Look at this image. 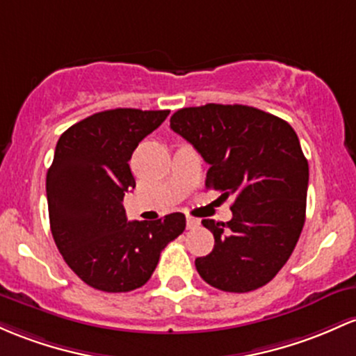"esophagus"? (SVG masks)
Wrapping results in <instances>:
<instances>
[{
  "label": "esophagus",
  "mask_w": 356,
  "mask_h": 356,
  "mask_svg": "<svg viewBox=\"0 0 356 356\" xmlns=\"http://www.w3.org/2000/svg\"><path fill=\"white\" fill-rule=\"evenodd\" d=\"M186 225H187V228L193 229V228H196V226L199 225V220H196V218H193V216H187L186 218Z\"/></svg>",
  "instance_id": "34e87169"
}]
</instances>
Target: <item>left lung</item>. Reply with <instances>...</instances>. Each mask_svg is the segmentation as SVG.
I'll return each instance as SVG.
<instances>
[{"instance_id": "obj_1", "label": "left lung", "mask_w": 356, "mask_h": 356, "mask_svg": "<svg viewBox=\"0 0 356 356\" xmlns=\"http://www.w3.org/2000/svg\"><path fill=\"white\" fill-rule=\"evenodd\" d=\"M170 128L209 163L206 187L235 196L228 222L202 220L214 236L199 275L225 292L268 284L294 252L304 221L309 165L294 128L243 104L182 108Z\"/></svg>"}]
</instances>
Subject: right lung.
Masks as SVG:
<instances>
[{
	"label": "right lung",
	"instance_id": "obj_1",
	"mask_svg": "<svg viewBox=\"0 0 356 356\" xmlns=\"http://www.w3.org/2000/svg\"><path fill=\"white\" fill-rule=\"evenodd\" d=\"M169 109L116 108L72 124L47 172L50 229L65 264L88 286L130 292L147 284L160 252L186 229V216L128 221L123 197L135 187L130 159Z\"/></svg>",
	"mask_w": 356,
	"mask_h": 356
}]
</instances>
